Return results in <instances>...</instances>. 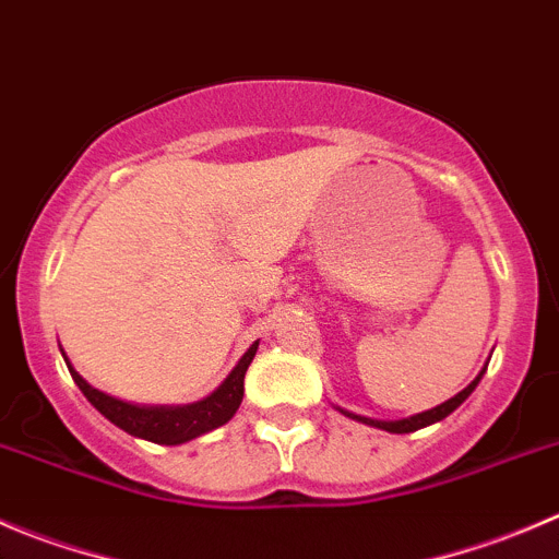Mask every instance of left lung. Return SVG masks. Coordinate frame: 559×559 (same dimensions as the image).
<instances>
[{"instance_id": "left-lung-1", "label": "left lung", "mask_w": 559, "mask_h": 559, "mask_svg": "<svg viewBox=\"0 0 559 559\" xmlns=\"http://www.w3.org/2000/svg\"><path fill=\"white\" fill-rule=\"evenodd\" d=\"M484 371H486V368H484ZM484 371H480L478 377H475L473 382H469L467 388L462 390V393H459V395H453V399H448L445 404L435 406V409H429V412H420V415H412V417H406V420H395V424H384V420H368V417H360V415H349V412H344V415L355 417V420H362V424H368V426H377V429H384V431H390V435H409V431H417V429H424V426H431V424H437V420H442V417H448V415H451V412L456 409V406H462L464 401H467V395L473 393L475 388H478V382H480V377H484Z\"/></svg>"}]
</instances>
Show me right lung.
<instances>
[{
  "instance_id": "add662e5",
  "label": "right lung",
  "mask_w": 559,
  "mask_h": 559,
  "mask_svg": "<svg viewBox=\"0 0 559 559\" xmlns=\"http://www.w3.org/2000/svg\"><path fill=\"white\" fill-rule=\"evenodd\" d=\"M257 346L253 344L246 355L240 357V362L235 366V371L224 379L218 390L213 395H207L204 401L188 406H135L124 404V401L111 399V395L100 393L92 384H86L79 377V371L70 368V377L79 384L81 393L86 395L92 406L100 412L103 417H108L114 426H119L122 431L133 437H142V440L158 442V445H180V442L193 440V437L204 435V431H213L218 426H224L226 420H231V415L237 412L242 401V382H246V371L251 366L253 355H257ZM68 362V357H64Z\"/></svg>"
}]
</instances>
